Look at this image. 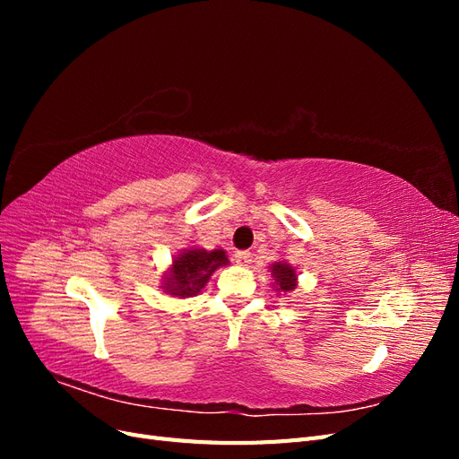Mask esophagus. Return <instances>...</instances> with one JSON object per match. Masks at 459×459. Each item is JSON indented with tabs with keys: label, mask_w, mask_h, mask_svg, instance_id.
<instances>
[{
	"label": "esophagus",
	"mask_w": 459,
	"mask_h": 459,
	"mask_svg": "<svg viewBox=\"0 0 459 459\" xmlns=\"http://www.w3.org/2000/svg\"><path fill=\"white\" fill-rule=\"evenodd\" d=\"M235 262H238L239 266H248V264L253 262V255L248 251H238L235 253Z\"/></svg>",
	"instance_id": "esophagus-1"
}]
</instances>
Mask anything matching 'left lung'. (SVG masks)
I'll return each instance as SVG.
<instances>
[{
	"label": "left lung",
	"instance_id": "obj_1",
	"mask_svg": "<svg viewBox=\"0 0 459 459\" xmlns=\"http://www.w3.org/2000/svg\"><path fill=\"white\" fill-rule=\"evenodd\" d=\"M270 272L273 277V289L277 293H289V290H293L297 287V272L285 260L272 264Z\"/></svg>",
	"mask_w": 459,
	"mask_h": 459
}]
</instances>
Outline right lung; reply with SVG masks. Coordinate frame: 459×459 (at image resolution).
<instances>
[{
	"label": "right lung",
	"instance_id": "obj_1",
	"mask_svg": "<svg viewBox=\"0 0 459 459\" xmlns=\"http://www.w3.org/2000/svg\"><path fill=\"white\" fill-rule=\"evenodd\" d=\"M228 264L230 260L226 251H221V248H214V251H204L199 247L186 248L174 258L169 273L164 275V293L179 299L195 297L211 280V275L220 266H228Z\"/></svg>",
	"mask_w": 459,
	"mask_h": 459
}]
</instances>
